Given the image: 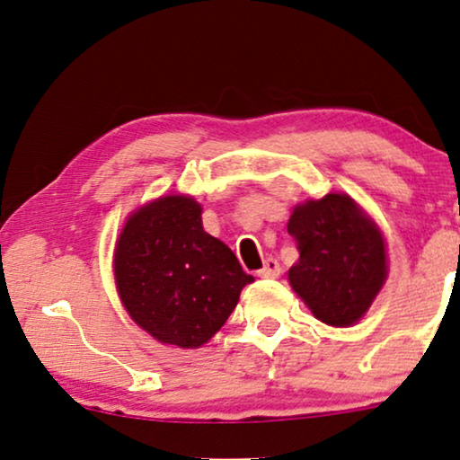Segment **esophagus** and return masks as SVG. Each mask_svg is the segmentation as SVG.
Returning a JSON list of instances; mask_svg holds the SVG:
<instances>
[{
	"instance_id": "obj_1",
	"label": "esophagus",
	"mask_w": 460,
	"mask_h": 460,
	"mask_svg": "<svg viewBox=\"0 0 460 460\" xmlns=\"http://www.w3.org/2000/svg\"><path fill=\"white\" fill-rule=\"evenodd\" d=\"M279 273H281L279 262L275 261V259H267V261H265V267H262L261 271H259V278L275 279V278H279Z\"/></svg>"
}]
</instances>
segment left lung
<instances>
[{"mask_svg":"<svg viewBox=\"0 0 460 460\" xmlns=\"http://www.w3.org/2000/svg\"><path fill=\"white\" fill-rule=\"evenodd\" d=\"M288 234L298 248L288 279L317 320L353 326L387 279V250L375 220L345 193L294 206Z\"/></svg>","mask_w":460,"mask_h":460,"instance_id":"8db88e82","label":"left lung"}]
</instances>
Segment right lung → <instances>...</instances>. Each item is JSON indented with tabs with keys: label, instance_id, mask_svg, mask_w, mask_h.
Wrapping results in <instances>:
<instances>
[{
	"label": "right lung",
	"instance_id": "right-lung-1",
	"mask_svg": "<svg viewBox=\"0 0 460 460\" xmlns=\"http://www.w3.org/2000/svg\"><path fill=\"white\" fill-rule=\"evenodd\" d=\"M113 271L128 315L181 349L210 341L254 281L229 246L206 234L201 206L189 195H164L128 217Z\"/></svg>",
	"mask_w": 460,
	"mask_h": 460
}]
</instances>
